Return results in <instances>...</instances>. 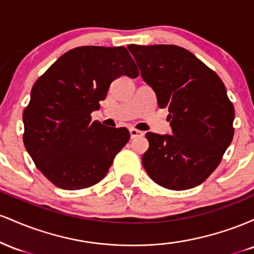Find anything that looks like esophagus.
Instances as JSON below:
<instances>
[{
  "label": "esophagus",
  "mask_w": 254,
  "mask_h": 254,
  "mask_svg": "<svg viewBox=\"0 0 254 254\" xmlns=\"http://www.w3.org/2000/svg\"><path fill=\"white\" fill-rule=\"evenodd\" d=\"M144 133L142 132V131H139V130H137V129H130V137L131 138H136V137H142L143 136Z\"/></svg>",
  "instance_id": "esophagus-1"
}]
</instances>
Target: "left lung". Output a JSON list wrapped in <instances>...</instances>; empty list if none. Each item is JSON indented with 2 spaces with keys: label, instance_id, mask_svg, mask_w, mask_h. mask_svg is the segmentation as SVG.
I'll return each instance as SVG.
<instances>
[{
  "label": "left lung",
  "instance_id": "8db88e82",
  "mask_svg": "<svg viewBox=\"0 0 254 254\" xmlns=\"http://www.w3.org/2000/svg\"><path fill=\"white\" fill-rule=\"evenodd\" d=\"M142 78L167 107L172 135L147 132L148 176L176 191L202 184L220 165L234 136V106L218 75L177 45L127 46Z\"/></svg>",
  "mask_w": 254,
  "mask_h": 254
}]
</instances>
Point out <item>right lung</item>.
I'll use <instances>...</instances> for the list:
<instances>
[{
  "mask_svg": "<svg viewBox=\"0 0 254 254\" xmlns=\"http://www.w3.org/2000/svg\"><path fill=\"white\" fill-rule=\"evenodd\" d=\"M138 74L124 46H81L62 55L36 81L22 115L24 144L54 185L82 190L104 179L130 133L92 122L90 113L100 109L113 80Z\"/></svg>",
  "mask_w": 254,
  "mask_h": 254,
  "instance_id": "add662e5",
  "label": "right lung"
}]
</instances>
